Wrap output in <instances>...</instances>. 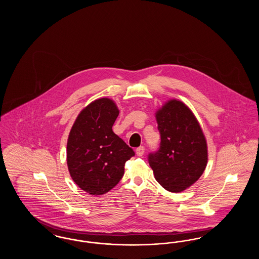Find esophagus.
Returning a JSON list of instances; mask_svg holds the SVG:
<instances>
[{
  "mask_svg": "<svg viewBox=\"0 0 259 259\" xmlns=\"http://www.w3.org/2000/svg\"><path fill=\"white\" fill-rule=\"evenodd\" d=\"M136 153L138 156H143L145 153V148L144 147H139L136 148Z\"/></svg>",
  "mask_w": 259,
  "mask_h": 259,
  "instance_id": "34e87169",
  "label": "esophagus"
}]
</instances>
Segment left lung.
<instances>
[{
	"label": "left lung",
	"instance_id": "obj_1",
	"mask_svg": "<svg viewBox=\"0 0 259 259\" xmlns=\"http://www.w3.org/2000/svg\"><path fill=\"white\" fill-rule=\"evenodd\" d=\"M159 148L148 154L155 180L171 192L193 185L208 162L207 143L196 117L181 101L171 100L156 112Z\"/></svg>",
	"mask_w": 259,
	"mask_h": 259
}]
</instances>
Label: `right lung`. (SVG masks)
Masks as SVG:
<instances>
[{
	"label": "right lung",
	"instance_id": "right-lung-1",
	"mask_svg": "<svg viewBox=\"0 0 259 259\" xmlns=\"http://www.w3.org/2000/svg\"><path fill=\"white\" fill-rule=\"evenodd\" d=\"M119 111L111 99L95 100L76 117L67 143V164L74 183L102 195L119 183L135 152L112 131Z\"/></svg>",
	"mask_w": 259,
	"mask_h": 259
}]
</instances>
